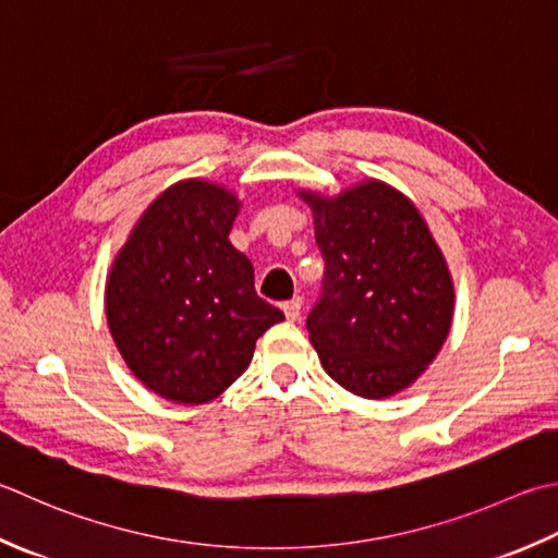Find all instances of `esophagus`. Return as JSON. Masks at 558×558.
<instances>
[{
	"instance_id": "obj_1",
	"label": "esophagus",
	"mask_w": 558,
	"mask_h": 558,
	"mask_svg": "<svg viewBox=\"0 0 558 558\" xmlns=\"http://www.w3.org/2000/svg\"><path fill=\"white\" fill-rule=\"evenodd\" d=\"M282 312H286L288 322H298L300 319V312H302V300L300 298H292L286 304H282Z\"/></svg>"
}]
</instances>
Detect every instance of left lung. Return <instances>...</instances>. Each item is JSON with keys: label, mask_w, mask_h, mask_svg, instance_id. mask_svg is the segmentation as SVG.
Wrapping results in <instances>:
<instances>
[{"label": "left lung", "mask_w": 558, "mask_h": 558, "mask_svg": "<svg viewBox=\"0 0 558 558\" xmlns=\"http://www.w3.org/2000/svg\"><path fill=\"white\" fill-rule=\"evenodd\" d=\"M324 286L307 316L331 379L365 399L407 389L450 333L454 288L442 251L407 195L363 181L338 198L302 191Z\"/></svg>", "instance_id": "8db88e82"}]
</instances>
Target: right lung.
I'll use <instances>...</instances> for the list:
<instances>
[{
	"instance_id": "obj_1",
	"label": "right lung",
	"mask_w": 558,
	"mask_h": 558,
	"mask_svg": "<svg viewBox=\"0 0 558 558\" xmlns=\"http://www.w3.org/2000/svg\"><path fill=\"white\" fill-rule=\"evenodd\" d=\"M239 201L210 181L173 183L142 213L106 282L120 355L155 395L205 403L248 367L272 324L254 266L229 242Z\"/></svg>"
}]
</instances>
